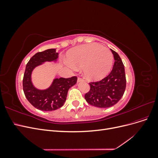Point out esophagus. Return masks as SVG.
<instances>
[{"instance_id":"1","label":"esophagus","mask_w":158,"mask_h":158,"mask_svg":"<svg viewBox=\"0 0 158 158\" xmlns=\"http://www.w3.org/2000/svg\"><path fill=\"white\" fill-rule=\"evenodd\" d=\"M82 81H83V79H82V78H78V80H77V82L79 83V82H82Z\"/></svg>"}]
</instances>
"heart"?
<instances>
[{
	"label": "heart",
	"instance_id": "1",
	"mask_svg": "<svg viewBox=\"0 0 158 158\" xmlns=\"http://www.w3.org/2000/svg\"><path fill=\"white\" fill-rule=\"evenodd\" d=\"M113 60L111 51L93 43L70 50L68 54L67 64L73 69L82 68L84 75L88 79L99 80L111 70Z\"/></svg>",
	"mask_w": 158,
	"mask_h": 158
}]
</instances>
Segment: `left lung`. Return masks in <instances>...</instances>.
<instances>
[{
	"label": "left lung",
	"mask_w": 158,
	"mask_h": 158,
	"mask_svg": "<svg viewBox=\"0 0 158 158\" xmlns=\"http://www.w3.org/2000/svg\"><path fill=\"white\" fill-rule=\"evenodd\" d=\"M114 63L110 74L103 80L89 83L90 89L85 95L89 104L99 108L113 106L121 99L126 88L125 66L117 52L111 49Z\"/></svg>",
	"instance_id": "left-lung-1"
}]
</instances>
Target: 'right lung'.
I'll list each match as a JSON object with an SVG mask.
<instances>
[{"mask_svg":"<svg viewBox=\"0 0 158 158\" xmlns=\"http://www.w3.org/2000/svg\"><path fill=\"white\" fill-rule=\"evenodd\" d=\"M59 53L56 49L37 52L26 64L23 78V89L26 98L33 107L45 111H55L63 106L69 89L77 82V77L55 78L50 86L41 89L34 86L31 81L33 70L46 62H56Z\"/></svg>","mask_w":158,"mask_h":158,"instance_id":"1","label":"right lung"}]
</instances>
